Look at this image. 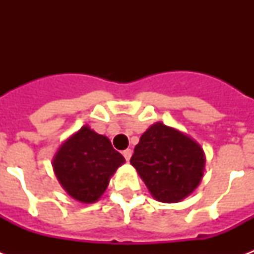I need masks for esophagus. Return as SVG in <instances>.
Wrapping results in <instances>:
<instances>
[{
  "mask_svg": "<svg viewBox=\"0 0 254 254\" xmlns=\"http://www.w3.org/2000/svg\"><path fill=\"white\" fill-rule=\"evenodd\" d=\"M131 153H133V151H131L130 149H127V150L123 151V155H124V157H125V159H127V161H129V159H130Z\"/></svg>",
  "mask_w": 254,
  "mask_h": 254,
  "instance_id": "1",
  "label": "esophagus"
}]
</instances>
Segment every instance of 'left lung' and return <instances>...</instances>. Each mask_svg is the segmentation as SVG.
<instances>
[{"label": "left lung", "mask_w": 254, "mask_h": 254, "mask_svg": "<svg viewBox=\"0 0 254 254\" xmlns=\"http://www.w3.org/2000/svg\"><path fill=\"white\" fill-rule=\"evenodd\" d=\"M130 163L155 200L178 203L200 185L205 154L190 135L155 123L141 135Z\"/></svg>", "instance_id": "obj_1"}]
</instances>
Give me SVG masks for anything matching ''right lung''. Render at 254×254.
<instances>
[{
    "label": "right lung",
    "instance_id": "obj_1",
    "mask_svg": "<svg viewBox=\"0 0 254 254\" xmlns=\"http://www.w3.org/2000/svg\"><path fill=\"white\" fill-rule=\"evenodd\" d=\"M124 162L108 137L84 125L62 143L54 155L53 169L69 196L89 204L101 197Z\"/></svg>",
    "mask_w": 254,
    "mask_h": 254
}]
</instances>
